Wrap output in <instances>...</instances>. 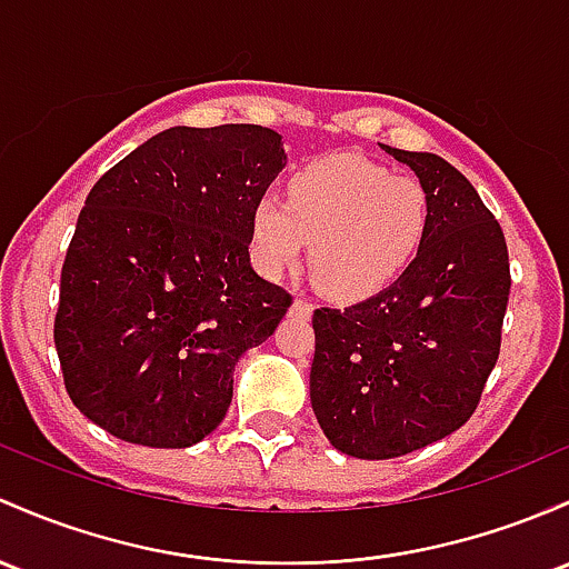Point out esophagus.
<instances>
[{"mask_svg":"<svg viewBox=\"0 0 569 569\" xmlns=\"http://www.w3.org/2000/svg\"><path fill=\"white\" fill-rule=\"evenodd\" d=\"M291 310H295L297 316L308 318V316H313V302H310V299H305V297H297L295 305H291Z\"/></svg>","mask_w":569,"mask_h":569,"instance_id":"1","label":"esophagus"}]
</instances>
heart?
<instances>
[{
  "mask_svg": "<svg viewBox=\"0 0 569 569\" xmlns=\"http://www.w3.org/2000/svg\"><path fill=\"white\" fill-rule=\"evenodd\" d=\"M429 229V193L408 172L356 153H335L291 172L286 199L264 193L251 210L261 272L299 264L310 240L318 289L335 299L378 295L413 264Z\"/></svg>",
  "mask_w": 569,
  "mask_h": 569,
  "instance_id": "obj_1",
  "label": "heart"
}]
</instances>
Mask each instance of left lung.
<instances>
[{"label":"left lung","instance_id":"left-lung-1","mask_svg":"<svg viewBox=\"0 0 569 569\" xmlns=\"http://www.w3.org/2000/svg\"><path fill=\"white\" fill-rule=\"evenodd\" d=\"M429 193L421 251L389 289L313 313L310 402L337 451L395 459L457 432L476 413L502 346L508 242L457 167L380 146Z\"/></svg>","mask_w":569,"mask_h":569}]
</instances>
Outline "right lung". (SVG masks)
Masks as SVG:
<instances>
[{"label": "right lung", "mask_w": 569, "mask_h": 569, "mask_svg": "<svg viewBox=\"0 0 569 569\" xmlns=\"http://www.w3.org/2000/svg\"><path fill=\"white\" fill-rule=\"evenodd\" d=\"M286 167L256 123L172 127L93 183L61 267L67 395L118 440L189 448L232 402V370L291 295L251 267V210Z\"/></svg>", "instance_id": "obj_1"}]
</instances>
